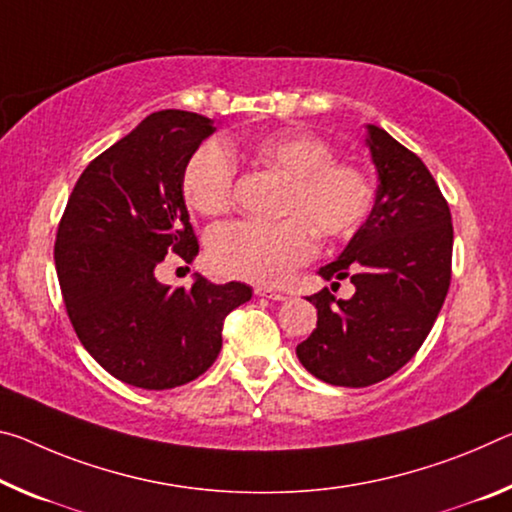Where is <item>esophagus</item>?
Here are the masks:
<instances>
[{
  "label": "esophagus",
  "instance_id": "34e87169",
  "mask_svg": "<svg viewBox=\"0 0 512 512\" xmlns=\"http://www.w3.org/2000/svg\"><path fill=\"white\" fill-rule=\"evenodd\" d=\"M255 294L262 296V298H271V300H285L287 296L282 294L278 289H271V287H255Z\"/></svg>",
  "mask_w": 512,
  "mask_h": 512
}]
</instances>
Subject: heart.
Returning <instances> with one entry per match:
<instances>
[{
	"label": "heart",
	"mask_w": 512,
	"mask_h": 512,
	"mask_svg": "<svg viewBox=\"0 0 512 512\" xmlns=\"http://www.w3.org/2000/svg\"><path fill=\"white\" fill-rule=\"evenodd\" d=\"M241 157L257 170L285 177L278 223H225L207 241L216 271L250 282H278L314 255V234L346 239L367 218L373 189L360 168L332 159V148L307 132H273L246 148L207 141L182 170V193L202 216L230 212Z\"/></svg>",
	"instance_id": "1"
}]
</instances>
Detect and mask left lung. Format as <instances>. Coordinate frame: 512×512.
<instances>
[{
    "label": "left lung",
    "instance_id": "8db88e82",
    "mask_svg": "<svg viewBox=\"0 0 512 512\" xmlns=\"http://www.w3.org/2000/svg\"><path fill=\"white\" fill-rule=\"evenodd\" d=\"M367 145L378 173L373 209L319 269L323 280H351L355 294L307 298L316 328L296 346L300 364L337 387L380 383L415 358L451 282V212L431 170L376 125H367Z\"/></svg>",
    "mask_w": 512,
    "mask_h": 512
}]
</instances>
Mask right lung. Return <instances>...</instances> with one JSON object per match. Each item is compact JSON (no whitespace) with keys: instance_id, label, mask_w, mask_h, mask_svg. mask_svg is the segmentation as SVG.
I'll use <instances>...</instances> for the list:
<instances>
[{"instance_id":"obj_1","label":"right lung","mask_w":512,"mask_h":512,"mask_svg":"<svg viewBox=\"0 0 512 512\" xmlns=\"http://www.w3.org/2000/svg\"><path fill=\"white\" fill-rule=\"evenodd\" d=\"M214 132L200 113H150L86 166L59 223L54 262L72 328L127 385L173 389L202 376L221 353L225 316L253 296L241 282L196 273L191 289H170L154 275L166 255H198L182 170Z\"/></svg>"}]
</instances>
